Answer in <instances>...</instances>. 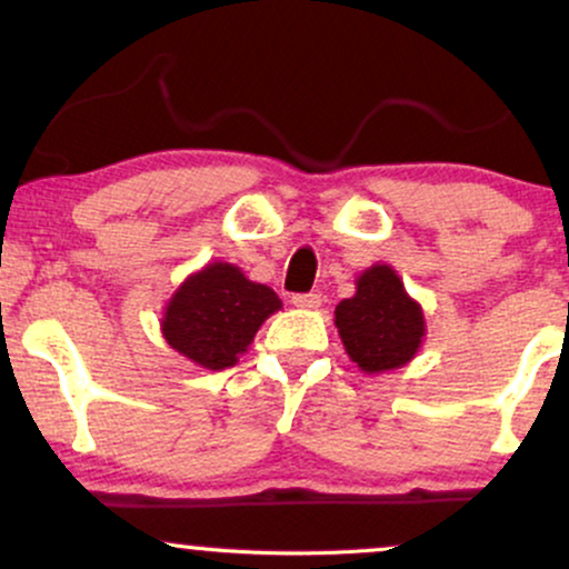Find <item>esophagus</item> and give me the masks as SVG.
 Listing matches in <instances>:
<instances>
[{
    "mask_svg": "<svg viewBox=\"0 0 569 569\" xmlns=\"http://www.w3.org/2000/svg\"><path fill=\"white\" fill-rule=\"evenodd\" d=\"M291 305L299 310H318L321 307V293H293Z\"/></svg>",
    "mask_w": 569,
    "mask_h": 569,
    "instance_id": "1",
    "label": "esophagus"
}]
</instances>
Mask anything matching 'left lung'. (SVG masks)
<instances>
[{"label":"left lung","mask_w":569,"mask_h":569,"mask_svg":"<svg viewBox=\"0 0 569 569\" xmlns=\"http://www.w3.org/2000/svg\"><path fill=\"white\" fill-rule=\"evenodd\" d=\"M345 352L363 375L407 367L426 339V316L390 264H371L356 278V293L335 310Z\"/></svg>","instance_id":"8db88e82"}]
</instances>
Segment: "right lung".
I'll list each match as a JSON object with an SVG mask.
<instances>
[{
  "instance_id": "right-lung-1",
  "label": "right lung",
  "mask_w": 569,
  "mask_h": 569,
  "mask_svg": "<svg viewBox=\"0 0 569 569\" xmlns=\"http://www.w3.org/2000/svg\"><path fill=\"white\" fill-rule=\"evenodd\" d=\"M283 302L240 267L211 262L184 278L162 310V337L176 352L202 369L234 367L272 312Z\"/></svg>"
}]
</instances>
